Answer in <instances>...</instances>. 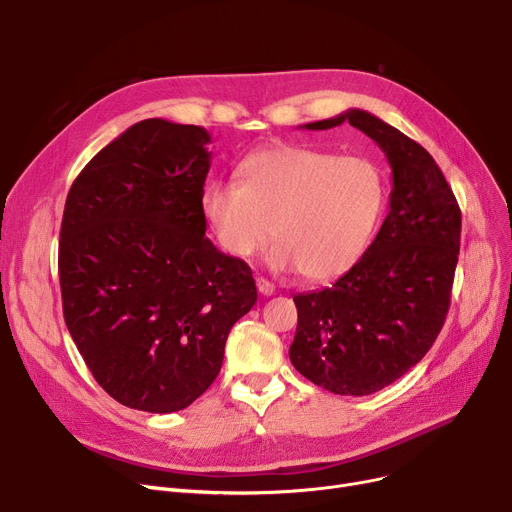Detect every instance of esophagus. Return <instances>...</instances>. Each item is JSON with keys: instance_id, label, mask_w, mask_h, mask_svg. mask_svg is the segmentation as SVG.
<instances>
[{"instance_id": "1", "label": "esophagus", "mask_w": 512, "mask_h": 512, "mask_svg": "<svg viewBox=\"0 0 512 512\" xmlns=\"http://www.w3.org/2000/svg\"><path fill=\"white\" fill-rule=\"evenodd\" d=\"M257 290L263 294V297H272V294L276 292V286H274L270 280L257 278Z\"/></svg>"}]
</instances>
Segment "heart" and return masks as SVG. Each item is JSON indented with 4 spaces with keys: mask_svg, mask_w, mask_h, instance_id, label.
<instances>
[{
    "mask_svg": "<svg viewBox=\"0 0 512 512\" xmlns=\"http://www.w3.org/2000/svg\"><path fill=\"white\" fill-rule=\"evenodd\" d=\"M384 203V174L373 161L303 145L255 151L238 166L236 184L218 180L201 193L203 218L228 255L247 259L274 232L280 242L270 263L313 282L353 270Z\"/></svg>",
    "mask_w": 512,
    "mask_h": 512,
    "instance_id": "obj_1",
    "label": "heart"
}]
</instances>
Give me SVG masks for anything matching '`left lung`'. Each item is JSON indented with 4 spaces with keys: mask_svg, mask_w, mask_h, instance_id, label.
<instances>
[{
    "mask_svg": "<svg viewBox=\"0 0 512 512\" xmlns=\"http://www.w3.org/2000/svg\"><path fill=\"white\" fill-rule=\"evenodd\" d=\"M348 122L386 153L390 209L359 263L330 288L297 294L290 361L321 388L373 394L415 367L438 338L461 247V209L442 170L419 143L365 110L305 124Z\"/></svg>",
    "mask_w": 512,
    "mask_h": 512,
    "instance_id": "8db88e82",
    "label": "left lung"
}]
</instances>
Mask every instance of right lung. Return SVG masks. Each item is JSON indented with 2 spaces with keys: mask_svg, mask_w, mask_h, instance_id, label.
Masks as SVG:
<instances>
[{
  "mask_svg": "<svg viewBox=\"0 0 512 512\" xmlns=\"http://www.w3.org/2000/svg\"><path fill=\"white\" fill-rule=\"evenodd\" d=\"M211 134L149 118L74 180L60 230L68 332L124 407L174 413L218 378L236 321L257 301L251 267L205 236Z\"/></svg>",
  "mask_w": 512,
  "mask_h": 512,
  "instance_id": "obj_1",
  "label": "right lung"
}]
</instances>
